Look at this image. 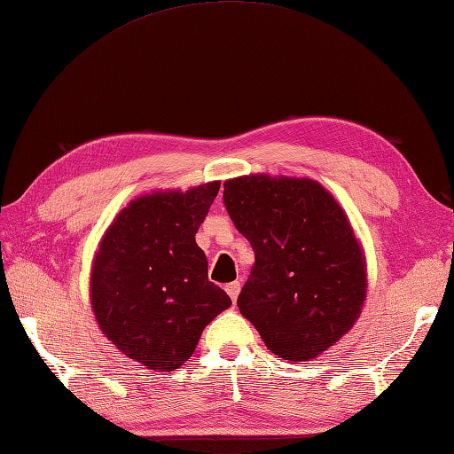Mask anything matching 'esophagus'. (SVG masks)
<instances>
[{
	"label": "esophagus",
	"mask_w": 454,
	"mask_h": 454,
	"mask_svg": "<svg viewBox=\"0 0 454 454\" xmlns=\"http://www.w3.org/2000/svg\"><path fill=\"white\" fill-rule=\"evenodd\" d=\"M239 290H241V284H239V282H230L228 286H226L228 296L231 298V301H234V303H236V300H238V296H239Z\"/></svg>",
	"instance_id": "34e87169"
}]
</instances>
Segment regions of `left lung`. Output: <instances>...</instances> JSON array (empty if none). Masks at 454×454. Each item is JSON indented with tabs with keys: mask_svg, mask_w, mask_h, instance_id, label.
<instances>
[{
	"mask_svg": "<svg viewBox=\"0 0 454 454\" xmlns=\"http://www.w3.org/2000/svg\"><path fill=\"white\" fill-rule=\"evenodd\" d=\"M224 207L255 253L238 308L267 348L308 362L360 315L365 265L340 205L313 179L244 176L224 184Z\"/></svg>",
	"mask_w": 454,
	"mask_h": 454,
	"instance_id": "obj_1",
	"label": "left lung"
}]
</instances>
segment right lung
<instances>
[{
  "label": "right lung",
  "instance_id": "add662e5",
  "mask_svg": "<svg viewBox=\"0 0 454 454\" xmlns=\"http://www.w3.org/2000/svg\"><path fill=\"white\" fill-rule=\"evenodd\" d=\"M220 182L185 193L135 199L114 220L90 278L92 309L118 350L149 370L174 372L189 360L205 326L230 308L208 280L195 234Z\"/></svg>",
  "mask_w": 454,
  "mask_h": 454
}]
</instances>
